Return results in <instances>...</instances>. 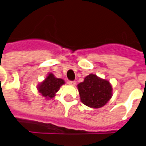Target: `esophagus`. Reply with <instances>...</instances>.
Returning a JSON list of instances; mask_svg holds the SVG:
<instances>
[{
  "instance_id": "34e87169",
  "label": "esophagus",
  "mask_w": 146,
  "mask_h": 146,
  "mask_svg": "<svg viewBox=\"0 0 146 146\" xmlns=\"http://www.w3.org/2000/svg\"><path fill=\"white\" fill-rule=\"evenodd\" d=\"M68 84L70 85H72V86H74V85H75V82H74V81H68Z\"/></svg>"
}]
</instances>
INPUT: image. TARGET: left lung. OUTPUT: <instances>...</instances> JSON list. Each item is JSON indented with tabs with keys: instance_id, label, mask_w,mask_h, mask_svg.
I'll return each mask as SVG.
<instances>
[{
	"instance_id": "8db88e82",
	"label": "left lung",
	"mask_w": 146,
	"mask_h": 146,
	"mask_svg": "<svg viewBox=\"0 0 146 146\" xmlns=\"http://www.w3.org/2000/svg\"><path fill=\"white\" fill-rule=\"evenodd\" d=\"M78 88L82 102L90 108L102 107L112 95L109 82L93 74L86 76L84 82L78 85Z\"/></svg>"
}]
</instances>
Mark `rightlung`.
<instances>
[{
  "label": "right lung",
  "instance_id": "obj_1",
  "mask_svg": "<svg viewBox=\"0 0 146 146\" xmlns=\"http://www.w3.org/2000/svg\"><path fill=\"white\" fill-rule=\"evenodd\" d=\"M63 84H64V80L57 78L54 76L53 74L50 73L44 81L38 85V91L44 97L51 98L54 97L55 93Z\"/></svg>",
  "mask_w": 146,
  "mask_h": 146
}]
</instances>
